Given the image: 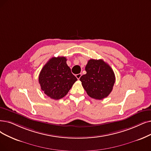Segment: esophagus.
<instances>
[{"label":"esophagus","instance_id":"34e87169","mask_svg":"<svg viewBox=\"0 0 151 151\" xmlns=\"http://www.w3.org/2000/svg\"><path fill=\"white\" fill-rule=\"evenodd\" d=\"M81 76H82V74H76V77H77V79L79 80L80 78H81Z\"/></svg>","mask_w":151,"mask_h":151}]
</instances>
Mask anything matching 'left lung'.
<instances>
[{"mask_svg":"<svg viewBox=\"0 0 151 151\" xmlns=\"http://www.w3.org/2000/svg\"><path fill=\"white\" fill-rule=\"evenodd\" d=\"M86 74L80 78L82 85L91 98L102 100L111 93L115 76L110 66L102 59H90L86 66Z\"/></svg>","mask_w":151,"mask_h":151,"instance_id":"1","label":"left lung"}]
</instances>
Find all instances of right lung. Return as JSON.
Instances as JSON below:
<instances>
[{
	"mask_svg": "<svg viewBox=\"0 0 151 151\" xmlns=\"http://www.w3.org/2000/svg\"><path fill=\"white\" fill-rule=\"evenodd\" d=\"M65 57L52 58L44 65L39 75V83L44 93L54 100L67 95L77 78L72 74Z\"/></svg>",
	"mask_w": 151,
	"mask_h": 151,
	"instance_id": "right-lung-1",
	"label": "right lung"
}]
</instances>
